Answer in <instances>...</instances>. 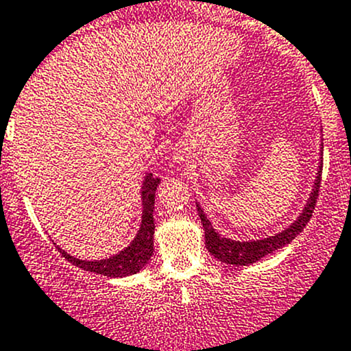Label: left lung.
<instances>
[{
	"instance_id": "left-lung-1",
	"label": "left lung",
	"mask_w": 351,
	"mask_h": 351,
	"mask_svg": "<svg viewBox=\"0 0 351 351\" xmlns=\"http://www.w3.org/2000/svg\"><path fill=\"white\" fill-rule=\"evenodd\" d=\"M321 173H323V166L317 171V178L316 183H314V190L311 193L309 202H307L306 208H304L302 214L299 215L295 222L290 226L289 229L285 231L278 232V234L271 236V238L267 239H258V241H250V243H239V241H232V239L228 238H221L217 232L212 229L210 221L205 217L204 210L197 205L198 215H200L202 226L205 229V246L207 250L210 251V254H214L217 260H221L222 263L228 265H236V267H241V265H251L254 261L261 260L267 254L274 253L275 250H280L284 247L285 244H289L295 238L299 232L304 231L307 222L311 221L314 212V205H316L317 197H319V186H321Z\"/></svg>"
}]
</instances>
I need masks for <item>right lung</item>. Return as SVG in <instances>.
<instances>
[{"label": "right lung", "mask_w": 351, "mask_h": 351, "mask_svg": "<svg viewBox=\"0 0 351 351\" xmlns=\"http://www.w3.org/2000/svg\"><path fill=\"white\" fill-rule=\"evenodd\" d=\"M161 182L153 175H147L146 182L143 186V224H141L139 232H137L136 239L129 247L120 251L115 256H110L107 260L100 261H84L76 260L71 254L62 253V256L67 261H71L76 267L83 268L86 271H93V274L105 275V277H125V275H134L149 261L153 256V234H154V193L156 186Z\"/></svg>", "instance_id": "right-lung-1"}]
</instances>
